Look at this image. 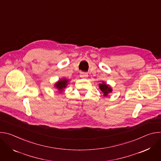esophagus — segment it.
Instances as JSON below:
<instances>
[{
    "label": "esophagus",
    "mask_w": 161,
    "mask_h": 161,
    "mask_svg": "<svg viewBox=\"0 0 161 161\" xmlns=\"http://www.w3.org/2000/svg\"><path fill=\"white\" fill-rule=\"evenodd\" d=\"M80 77L85 78L88 77V74H87V73H83V72H82V73H81V74H80Z\"/></svg>",
    "instance_id": "esophagus-1"
}]
</instances>
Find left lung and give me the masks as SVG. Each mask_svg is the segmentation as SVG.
I'll return each mask as SVG.
<instances>
[{"instance_id": "left-lung-1", "label": "left lung", "mask_w": 161, "mask_h": 161, "mask_svg": "<svg viewBox=\"0 0 161 161\" xmlns=\"http://www.w3.org/2000/svg\"><path fill=\"white\" fill-rule=\"evenodd\" d=\"M99 88L104 93V96H107L108 94L112 91L111 88L109 87L108 85L104 83H103V84H99Z\"/></svg>"}]
</instances>
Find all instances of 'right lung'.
<instances>
[{"label": "right lung", "instance_id": "add662e5", "mask_svg": "<svg viewBox=\"0 0 161 161\" xmlns=\"http://www.w3.org/2000/svg\"><path fill=\"white\" fill-rule=\"evenodd\" d=\"M67 82H68V80H66V79H63V80H59L55 84V86H56V88L60 91V92H62V91L63 90V89L66 87Z\"/></svg>", "mask_w": 161, "mask_h": 161}]
</instances>
